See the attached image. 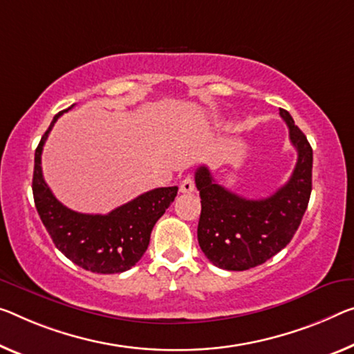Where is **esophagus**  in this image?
<instances>
[{"instance_id":"1","label":"esophagus","mask_w":354,"mask_h":354,"mask_svg":"<svg viewBox=\"0 0 354 354\" xmlns=\"http://www.w3.org/2000/svg\"><path fill=\"white\" fill-rule=\"evenodd\" d=\"M194 189H196V187H194L193 177H185L180 183V193L189 194V193H194Z\"/></svg>"}]
</instances>
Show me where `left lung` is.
<instances>
[{"mask_svg": "<svg viewBox=\"0 0 354 354\" xmlns=\"http://www.w3.org/2000/svg\"><path fill=\"white\" fill-rule=\"evenodd\" d=\"M297 150L290 180L264 199H247L216 183L209 167L194 174L201 196L199 247L212 264L226 270H247L285 248L306 214L312 193L313 151L290 112L280 109Z\"/></svg>", "mask_w": 354, "mask_h": 354, "instance_id": "obj_1", "label": "left lung"}]
</instances>
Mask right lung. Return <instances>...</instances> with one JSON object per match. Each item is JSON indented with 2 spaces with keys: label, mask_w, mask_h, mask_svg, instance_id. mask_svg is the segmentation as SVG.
<instances>
[{
  "label": "right lung",
  "mask_w": 354,
  "mask_h": 354,
  "mask_svg": "<svg viewBox=\"0 0 354 354\" xmlns=\"http://www.w3.org/2000/svg\"><path fill=\"white\" fill-rule=\"evenodd\" d=\"M66 111L53 117L35 153L32 196L37 214L55 247L74 264L95 274L124 272L142 258L155 223L176 199L178 188L150 189L107 215L79 214L68 209L47 187L41 167L42 147L48 133Z\"/></svg>",
  "instance_id": "add662e5"
}]
</instances>
